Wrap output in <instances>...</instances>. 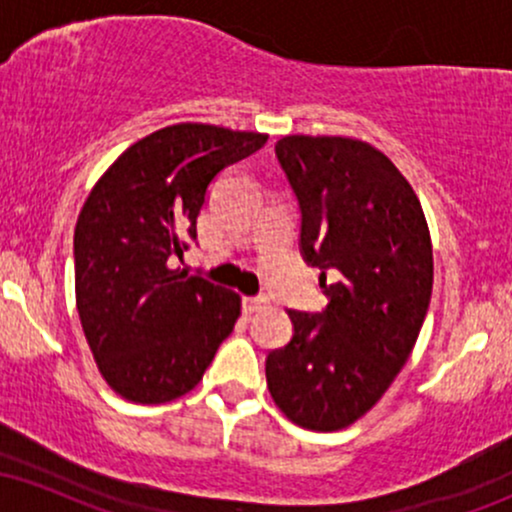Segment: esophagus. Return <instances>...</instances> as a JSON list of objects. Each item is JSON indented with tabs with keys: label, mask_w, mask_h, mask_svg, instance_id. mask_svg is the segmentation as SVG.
<instances>
[{
	"label": "esophagus",
	"mask_w": 512,
	"mask_h": 512,
	"mask_svg": "<svg viewBox=\"0 0 512 512\" xmlns=\"http://www.w3.org/2000/svg\"><path fill=\"white\" fill-rule=\"evenodd\" d=\"M264 305H267V298L264 296H257V298H243V310L245 313H257V310H262Z\"/></svg>",
	"instance_id": "34e87169"
}]
</instances>
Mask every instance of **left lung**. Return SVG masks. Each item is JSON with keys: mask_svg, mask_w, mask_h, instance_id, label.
<instances>
[{"mask_svg": "<svg viewBox=\"0 0 512 512\" xmlns=\"http://www.w3.org/2000/svg\"><path fill=\"white\" fill-rule=\"evenodd\" d=\"M274 149L330 303L320 315L289 310L293 337L267 356V387L296 426L342 431L380 402L419 339L431 233L414 187L368 142L289 134Z\"/></svg>", "mask_w": 512, "mask_h": 512, "instance_id": "obj_1", "label": "left lung"}]
</instances>
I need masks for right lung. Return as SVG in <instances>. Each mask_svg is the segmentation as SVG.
I'll return each mask as SVG.
<instances>
[{"label":"right lung","mask_w":512,"mask_h":512,"mask_svg":"<svg viewBox=\"0 0 512 512\" xmlns=\"http://www.w3.org/2000/svg\"><path fill=\"white\" fill-rule=\"evenodd\" d=\"M267 134L180 122L117 156L86 197L74 231L76 310L103 380L137 404L195 390L240 317V296L170 269L216 173Z\"/></svg>","instance_id":"add662e5"}]
</instances>
